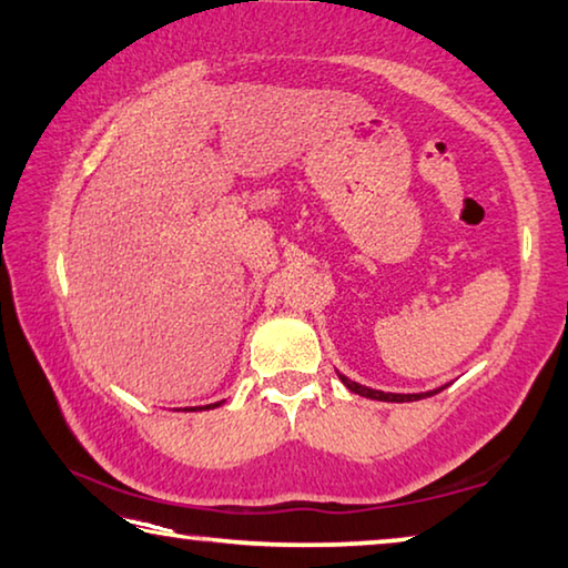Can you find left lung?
I'll return each instance as SVG.
<instances>
[{"label":"left lung","mask_w":568,"mask_h":568,"mask_svg":"<svg viewBox=\"0 0 568 568\" xmlns=\"http://www.w3.org/2000/svg\"><path fill=\"white\" fill-rule=\"evenodd\" d=\"M341 376V374H338ZM341 382H344L351 392L354 394H362V397H368V399H379V402H417V399H425V397H432V394L437 392H427V394H386V392H376V389H368V386H362L356 382L346 379V376H341Z\"/></svg>","instance_id":"8db88e82"}]
</instances>
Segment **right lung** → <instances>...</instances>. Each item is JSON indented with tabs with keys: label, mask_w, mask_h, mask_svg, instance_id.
<instances>
[{
	"label": "right lung",
	"mask_w": 568,
	"mask_h": 568,
	"mask_svg": "<svg viewBox=\"0 0 568 568\" xmlns=\"http://www.w3.org/2000/svg\"><path fill=\"white\" fill-rule=\"evenodd\" d=\"M210 407H212V404H210ZM210 407H204V409H210ZM192 409H202V407H192Z\"/></svg>",
	"instance_id": "1"
}]
</instances>
